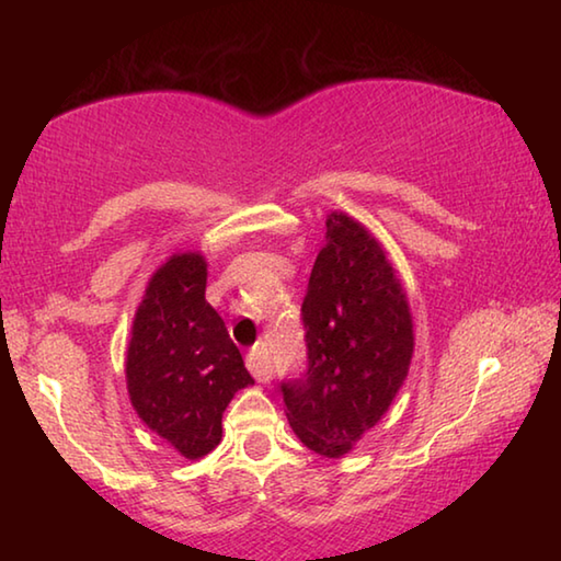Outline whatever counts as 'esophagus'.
<instances>
[{"instance_id": "esophagus-1", "label": "esophagus", "mask_w": 561, "mask_h": 561, "mask_svg": "<svg viewBox=\"0 0 561 561\" xmlns=\"http://www.w3.org/2000/svg\"><path fill=\"white\" fill-rule=\"evenodd\" d=\"M247 368H250V374L257 378V381H262V383L270 381V378H272V356H270L267 344L252 346L250 354H247Z\"/></svg>"}]
</instances>
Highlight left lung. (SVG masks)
Here are the masks:
<instances>
[{
  "label": "left lung",
  "instance_id": "obj_1",
  "mask_svg": "<svg viewBox=\"0 0 561 561\" xmlns=\"http://www.w3.org/2000/svg\"><path fill=\"white\" fill-rule=\"evenodd\" d=\"M307 371L279 391L299 440L324 458L381 421L413 356V324L393 267L351 217L327 220V244L301 301Z\"/></svg>",
  "mask_w": 561,
  "mask_h": 561
}]
</instances>
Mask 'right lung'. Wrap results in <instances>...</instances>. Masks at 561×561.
<instances>
[{
  "label": "right lung",
  "mask_w": 561,
  "mask_h": 561,
  "mask_svg": "<svg viewBox=\"0 0 561 561\" xmlns=\"http://www.w3.org/2000/svg\"><path fill=\"white\" fill-rule=\"evenodd\" d=\"M205 284L201 254L170 257L138 307L126 360L140 421L190 460L220 443L227 403L254 383L225 321L205 301Z\"/></svg>",
  "instance_id": "add662e5"
}]
</instances>
